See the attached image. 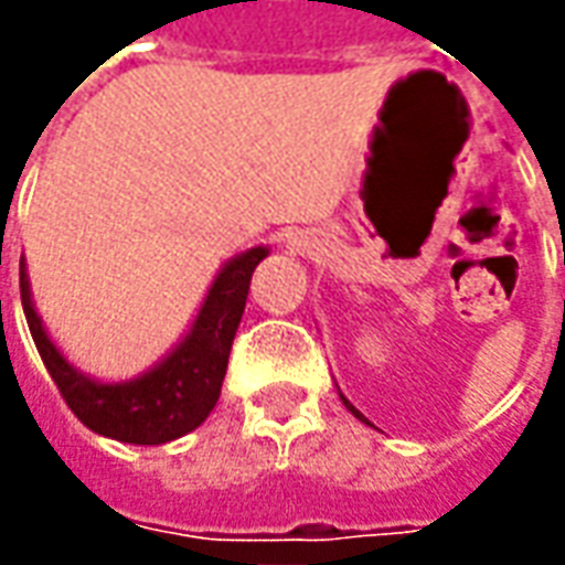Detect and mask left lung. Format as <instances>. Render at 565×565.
<instances>
[{
  "mask_svg": "<svg viewBox=\"0 0 565 565\" xmlns=\"http://www.w3.org/2000/svg\"><path fill=\"white\" fill-rule=\"evenodd\" d=\"M342 403H344V405H348V408H351V412H354V415H356V417H360V412H356V408H354V405H351V403H348V399H344V396H342Z\"/></svg>",
  "mask_w": 565,
  "mask_h": 565,
  "instance_id": "obj_1",
  "label": "left lung"
}]
</instances>
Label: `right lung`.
Masks as SVG:
<instances>
[{
    "label": "right lung",
    "mask_w": 565,
    "mask_h": 565,
    "mask_svg": "<svg viewBox=\"0 0 565 565\" xmlns=\"http://www.w3.org/2000/svg\"><path fill=\"white\" fill-rule=\"evenodd\" d=\"M269 257V247H250L233 257L211 284L193 327L172 354L139 379L96 381L84 375L60 354V348L44 332L42 318L32 306L26 266L20 263V302L30 323L32 342L44 366L63 393L66 405L81 424L99 436L129 441V445H166L172 438L193 433L221 399V384L233 351V339L245 315L250 275L259 259Z\"/></svg>",
    "instance_id": "right-lung-1"
}]
</instances>
